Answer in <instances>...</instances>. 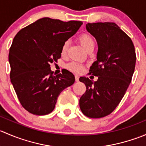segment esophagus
<instances>
[{
  "mask_svg": "<svg viewBox=\"0 0 146 146\" xmlns=\"http://www.w3.org/2000/svg\"><path fill=\"white\" fill-rule=\"evenodd\" d=\"M75 79H76V82L79 81V77H78V76H75Z\"/></svg>",
  "mask_w": 146,
  "mask_h": 146,
  "instance_id": "obj_1",
  "label": "esophagus"
}]
</instances>
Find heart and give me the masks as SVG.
Masks as SVG:
<instances>
[{
    "instance_id": "b5f03b06",
    "label": "heart",
    "mask_w": 146,
    "mask_h": 146,
    "mask_svg": "<svg viewBox=\"0 0 146 146\" xmlns=\"http://www.w3.org/2000/svg\"><path fill=\"white\" fill-rule=\"evenodd\" d=\"M79 42L81 44L82 46L88 51L90 48H94L95 45V40L93 36L88 33H82L78 37ZM69 46V42L68 40L65 41L61 46V53L62 55H65L68 51V48ZM67 68L71 71L75 72V73H80L83 69V66L79 63L73 61L71 63H69L66 66Z\"/></svg>"
}]
</instances>
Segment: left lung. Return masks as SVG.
I'll return each instance as SVG.
<instances>
[{"mask_svg":"<svg viewBox=\"0 0 146 146\" xmlns=\"http://www.w3.org/2000/svg\"><path fill=\"white\" fill-rule=\"evenodd\" d=\"M87 30L96 38L98 60L90 68L97 81L80 78L86 91L79 104L82 112L92 119L111 114L119 105L131 82L136 51L131 39L114 23H88Z\"/></svg>","mask_w":146,"mask_h":146,"instance_id":"obj_1","label":"left lung"}]
</instances>
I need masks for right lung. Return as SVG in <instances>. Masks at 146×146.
<instances>
[{
    "instance_id": "obj_1",
    "label": "right lung",
    "mask_w": 146,
    "mask_h": 146,
    "mask_svg": "<svg viewBox=\"0 0 146 146\" xmlns=\"http://www.w3.org/2000/svg\"><path fill=\"white\" fill-rule=\"evenodd\" d=\"M82 24L44 17L20 29L13 39L8 56L10 81L21 105L31 114L51 113L61 91L74 83L70 72L54 76L50 64L61 58L63 43Z\"/></svg>"
}]
</instances>
